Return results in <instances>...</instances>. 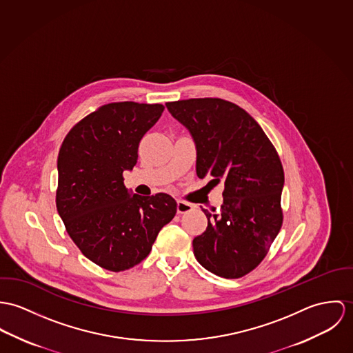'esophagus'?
Returning <instances> with one entry per match:
<instances>
[{"label": "esophagus", "instance_id": "34e87169", "mask_svg": "<svg viewBox=\"0 0 353 353\" xmlns=\"http://www.w3.org/2000/svg\"><path fill=\"white\" fill-rule=\"evenodd\" d=\"M192 210H194V204L184 200H177V214H185Z\"/></svg>", "mask_w": 353, "mask_h": 353}]
</instances>
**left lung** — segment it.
Listing matches in <instances>:
<instances>
[{"label":"left lung","mask_w":353,"mask_h":353,"mask_svg":"<svg viewBox=\"0 0 353 353\" xmlns=\"http://www.w3.org/2000/svg\"><path fill=\"white\" fill-rule=\"evenodd\" d=\"M166 107L195 139L197 177L225 185L216 214L201 208L208 225L194 239L196 260L221 277H242L264 260L283 225L279 154L259 123L230 101L205 97Z\"/></svg>","instance_id":"8db88e82"}]
</instances>
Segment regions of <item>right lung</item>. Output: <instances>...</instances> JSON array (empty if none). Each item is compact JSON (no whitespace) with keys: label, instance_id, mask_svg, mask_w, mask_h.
Returning a JSON list of instances; mask_svg holds the SVG:
<instances>
[{"label":"right lung","instance_id":"add662e5","mask_svg":"<svg viewBox=\"0 0 353 353\" xmlns=\"http://www.w3.org/2000/svg\"><path fill=\"white\" fill-rule=\"evenodd\" d=\"M165 107L110 103L76 123L58 154L57 210L81 253L120 272L145 260L177 211L172 196H130L123 172L135 166L143 135Z\"/></svg>","mask_w":353,"mask_h":353}]
</instances>
